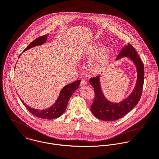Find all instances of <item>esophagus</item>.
Listing matches in <instances>:
<instances>
[{
	"label": "esophagus",
	"instance_id": "1",
	"mask_svg": "<svg viewBox=\"0 0 159 159\" xmlns=\"http://www.w3.org/2000/svg\"><path fill=\"white\" fill-rule=\"evenodd\" d=\"M86 84H87L86 81L85 80H81V83H80V84H81V86H84V85H86Z\"/></svg>",
	"mask_w": 159,
	"mask_h": 159
}]
</instances>
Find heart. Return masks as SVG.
<instances>
[{
    "label": "heart",
    "instance_id": "1",
    "mask_svg": "<svg viewBox=\"0 0 159 159\" xmlns=\"http://www.w3.org/2000/svg\"><path fill=\"white\" fill-rule=\"evenodd\" d=\"M100 49L101 46L99 44L93 46L89 51V55L91 56L96 55ZM98 53L92 60L90 65L91 70L96 73L101 72L106 68L110 58V52L106 48L102 49Z\"/></svg>",
    "mask_w": 159,
    "mask_h": 159
}]
</instances>
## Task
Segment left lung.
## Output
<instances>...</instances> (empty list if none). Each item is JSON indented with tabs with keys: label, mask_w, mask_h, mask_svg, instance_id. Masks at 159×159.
I'll return each mask as SVG.
<instances>
[{
	"label": "left lung",
	"mask_w": 159,
	"mask_h": 159,
	"mask_svg": "<svg viewBox=\"0 0 159 159\" xmlns=\"http://www.w3.org/2000/svg\"><path fill=\"white\" fill-rule=\"evenodd\" d=\"M123 57H128L135 63L138 78L136 86L130 96L120 103L108 101L102 93L100 86V76L90 78L89 83L94 88L95 97L91 110L98 119L104 121H115L128 114L139 102L143 88L144 80V66L135 49L129 44L125 46L118 54L116 60Z\"/></svg>",
	"instance_id": "left-lung-1"
}]
</instances>
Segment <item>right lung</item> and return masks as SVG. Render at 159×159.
<instances>
[{
	"mask_svg": "<svg viewBox=\"0 0 159 159\" xmlns=\"http://www.w3.org/2000/svg\"><path fill=\"white\" fill-rule=\"evenodd\" d=\"M49 34L38 37L36 39H34L33 42H31L28 47L24 50L23 52L28 50L34 46H39L43 44L47 40L48 36ZM80 83V80H78L74 81L73 83L65 86L60 91L59 96L53 106H51L50 108L45 110H37L31 108L30 107L27 106L24 103V102L21 99V101L23 104V105L26 107V108L29 110L30 113H31L33 115L43 119L48 120H52L60 116L65 111L66 106L68 104V101L73 94V93L75 91L76 89L78 88V86Z\"/></svg>",
	"mask_w": 159,
	"mask_h": 159,
	"instance_id": "1",
	"label": "right lung"
}]
</instances>
